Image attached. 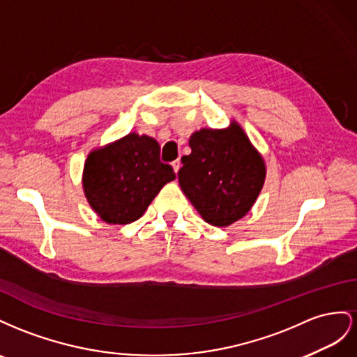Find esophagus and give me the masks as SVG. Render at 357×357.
<instances>
[{"mask_svg": "<svg viewBox=\"0 0 357 357\" xmlns=\"http://www.w3.org/2000/svg\"><path fill=\"white\" fill-rule=\"evenodd\" d=\"M172 167H173V170H175V173H178V170H179V167H181V160H179V158L173 160V161H172Z\"/></svg>", "mask_w": 357, "mask_h": 357, "instance_id": "1", "label": "esophagus"}]
</instances>
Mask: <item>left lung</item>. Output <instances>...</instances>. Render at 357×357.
<instances>
[{
    "label": "left lung",
    "instance_id": "1",
    "mask_svg": "<svg viewBox=\"0 0 357 357\" xmlns=\"http://www.w3.org/2000/svg\"><path fill=\"white\" fill-rule=\"evenodd\" d=\"M191 154L182 157L179 185L202 218L229 226L251 209L263 187L264 162L242 128L206 130L190 137Z\"/></svg>",
    "mask_w": 357,
    "mask_h": 357
}]
</instances>
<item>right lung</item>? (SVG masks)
<instances>
[{
	"mask_svg": "<svg viewBox=\"0 0 357 357\" xmlns=\"http://www.w3.org/2000/svg\"><path fill=\"white\" fill-rule=\"evenodd\" d=\"M175 178L172 166L160 160L158 142L131 133L91 152L84 169V190L101 220L128 224L144 215L162 185Z\"/></svg>",
	"mask_w": 357,
	"mask_h": 357,
	"instance_id": "obj_1",
	"label": "right lung"
}]
</instances>
